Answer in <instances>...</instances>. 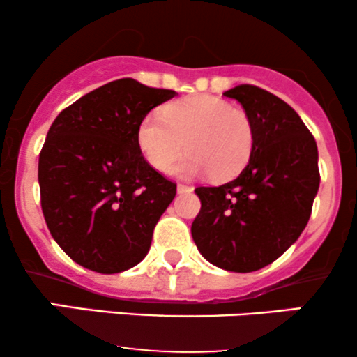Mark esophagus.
<instances>
[{"label":"esophagus","instance_id":"obj_1","mask_svg":"<svg viewBox=\"0 0 357 357\" xmlns=\"http://www.w3.org/2000/svg\"><path fill=\"white\" fill-rule=\"evenodd\" d=\"M192 188L188 186V184H178V192L179 195H186V192H191Z\"/></svg>","mask_w":357,"mask_h":357}]
</instances>
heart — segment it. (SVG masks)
<instances>
[{
    "label": "heart",
    "instance_id": "heart-1",
    "mask_svg": "<svg viewBox=\"0 0 357 357\" xmlns=\"http://www.w3.org/2000/svg\"><path fill=\"white\" fill-rule=\"evenodd\" d=\"M137 141L149 165L165 171L183 151L186 154L171 166V173L192 178L211 173L227 179L238 174L255 146V124L241 107L213 96H196L171 102L159 114L142 119Z\"/></svg>",
    "mask_w": 357,
    "mask_h": 357
}]
</instances>
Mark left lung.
Instances as JSON below:
<instances>
[{
	"instance_id": "8db88e82",
	"label": "left lung",
	"mask_w": 357,
	"mask_h": 357,
	"mask_svg": "<svg viewBox=\"0 0 357 357\" xmlns=\"http://www.w3.org/2000/svg\"><path fill=\"white\" fill-rule=\"evenodd\" d=\"M225 97L240 102L255 124L247 166L221 186H199L202 210L191 225L199 253L228 272H255L296 243L317 195L319 153L298 114L255 85Z\"/></svg>"
}]
</instances>
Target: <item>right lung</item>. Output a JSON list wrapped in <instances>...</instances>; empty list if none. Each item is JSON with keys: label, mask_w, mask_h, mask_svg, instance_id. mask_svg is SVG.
<instances>
[{"label": "right lung", "mask_w": 357, "mask_h": 357, "mask_svg": "<svg viewBox=\"0 0 357 357\" xmlns=\"http://www.w3.org/2000/svg\"><path fill=\"white\" fill-rule=\"evenodd\" d=\"M174 96L134 79L114 80L53 121L38 161L42 211L53 240L82 267L119 273L149 252L176 184L149 166L137 130Z\"/></svg>", "instance_id": "1"}]
</instances>
